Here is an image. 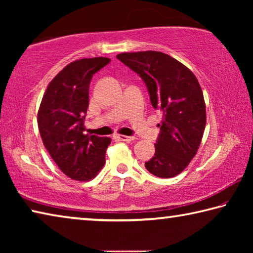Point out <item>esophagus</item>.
I'll use <instances>...</instances> for the list:
<instances>
[{"instance_id": "34e87169", "label": "esophagus", "mask_w": 253, "mask_h": 253, "mask_svg": "<svg viewBox=\"0 0 253 253\" xmlns=\"http://www.w3.org/2000/svg\"><path fill=\"white\" fill-rule=\"evenodd\" d=\"M116 138H118L122 142H126V143H130L135 139L134 136H125V135H117Z\"/></svg>"}]
</instances>
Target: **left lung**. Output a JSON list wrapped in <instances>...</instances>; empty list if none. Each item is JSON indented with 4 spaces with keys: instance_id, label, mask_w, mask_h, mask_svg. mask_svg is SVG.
<instances>
[{
    "instance_id": "8db88e82",
    "label": "left lung",
    "mask_w": 253,
    "mask_h": 253,
    "mask_svg": "<svg viewBox=\"0 0 253 253\" xmlns=\"http://www.w3.org/2000/svg\"><path fill=\"white\" fill-rule=\"evenodd\" d=\"M117 59L142 78L152 106L164 115L155 154L145 168L157 177H173L188 165L202 140L207 115L199 81L190 69L163 52L119 53Z\"/></svg>"
}]
</instances>
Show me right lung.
Here are the masks:
<instances>
[{"mask_svg": "<svg viewBox=\"0 0 253 253\" xmlns=\"http://www.w3.org/2000/svg\"><path fill=\"white\" fill-rule=\"evenodd\" d=\"M98 57L71 62L54 77L42 98L38 126L44 147L59 169L76 181H89L105 164L111 139L85 134L89 84L108 65Z\"/></svg>", "mask_w": 253, "mask_h": 253, "instance_id": "1", "label": "right lung"}]
</instances>
